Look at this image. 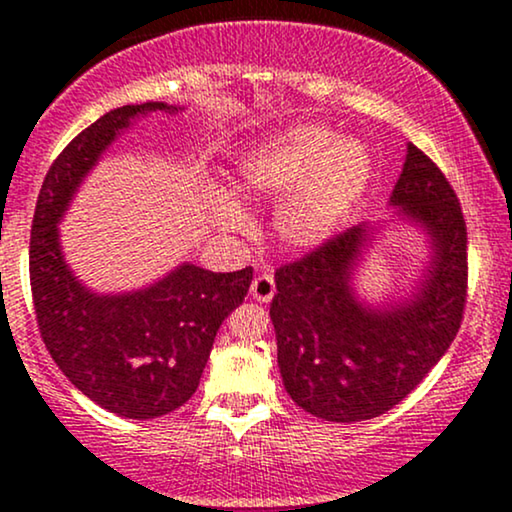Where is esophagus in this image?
<instances>
[{
    "mask_svg": "<svg viewBox=\"0 0 512 512\" xmlns=\"http://www.w3.org/2000/svg\"><path fill=\"white\" fill-rule=\"evenodd\" d=\"M276 286L272 274H260L255 276V281L250 284V296L260 303H269L274 298Z\"/></svg>",
    "mask_w": 512,
    "mask_h": 512,
    "instance_id": "1",
    "label": "esophagus"
}]
</instances>
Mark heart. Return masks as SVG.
Wrapping results in <instances>:
<instances>
[{"instance_id": "1", "label": "heart", "mask_w": 512, "mask_h": 512, "mask_svg": "<svg viewBox=\"0 0 512 512\" xmlns=\"http://www.w3.org/2000/svg\"><path fill=\"white\" fill-rule=\"evenodd\" d=\"M373 175V158L356 139H339L330 127L298 122L257 139L240 156L236 192L248 199H281L276 236L298 250L330 240L354 211ZM211 216L223 228H240L245 214L233 197L219 195Z\"/></svg>"}]
</instances>
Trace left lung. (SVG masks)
Returning a JSON list of instances; mask_svg holds the SVG:
<instances>
[{"label":"left lung","mask_w":512,"mask_h":512,"mask_svg":"<svg viewBox=\"0 0 512 512\" xmlns=\"http://www.w3.org/2000/svg\"><path fill=\"white\" fill-rule=\"evenodd\" d=\"M392 221L426 233L431 262L407 298L370 305L354 279L383 223H358L276 272L269 317L286 392L325 421L385 414L450 349L467 301V226L455 190L424 151L407 161L390 195Z\"/></svg>","instance_id":"1"}]
</instances>
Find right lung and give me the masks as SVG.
Segmentation results:
<instances>
[{
    "instance_id": "obj_1",
    "label": "right lung",
    "mask_w": 512,
    "mask_h": 512,
    "mask_svg": "<svg viewBox=\"0 0 512 512\" xmlns=\"http://www.w3.org/2000/svg\"><path fill=\"white\" fill-rule=\"evenodd\" d=\"M156 110L178 113L168 103L122 105L67 144L40 187L28 257L50 356L98 407L137 421L168 414L195 395L216 332L252 281V267L221 274L182 262L146 289L96 293L69 269L57 223L105 149Z\"/></svg>"
}]
</instances>
